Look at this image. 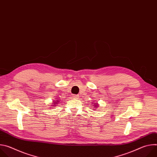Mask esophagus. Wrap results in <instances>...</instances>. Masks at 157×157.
Returning <instances> with one entry per match:
<instances>
[{
  "mask_svg": "<svg viewBox=\"0 0 157 157\" xmlns=\"http://www.w3.org/2000/svg\"><path fill=\"white\" fill-rule=\"evenodd\" d=\"M73 98L74 99H79V95H76V94H74V95L73 96Z\"/></svg>",
  "mask_w": 157,
  "mask_h": 157,
  "instance_id": "34e87169",
  "label": "esophagus"
}]
</instances>
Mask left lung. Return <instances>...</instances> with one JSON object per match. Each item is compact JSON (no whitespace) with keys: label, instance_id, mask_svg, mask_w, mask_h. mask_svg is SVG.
I'll use <instances>...</instances> for the list:
<instances>
[{"label":"left lung","instance_id":"8db88e82","mask_svg":"<svg viewBox=\"0 0 157 157\" xmlns=\"http://www.w3.org/2000/svg\"><path fill=\"white\" fill-rule=\"evenodd\" d=\"M92 104H93V106H94V109H97V108L98 107V105H99V104H98V103H93Z\"/></svg>","mask_w":157,"mask_h":157}]
</instances>
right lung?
Instances as JSON below:
<instances>
[{
	"label": "right lung",
	"instance_id": "obj_1",
	"mask_svg": "<svg viewBox=\"0 0 157 157\" xmlns=\"http://www.w3.org/2000/svg\"><path fill=\"white\" fill-rule=\"evenodd\" d=\"M59 101H58V100H55V101H54V102H53V104H52V105L53 106H56V105L57 104H58V102H59Z\"/></svg>",
	"mask_w": 157,
	"mask_h": 157
}]
</instances>
